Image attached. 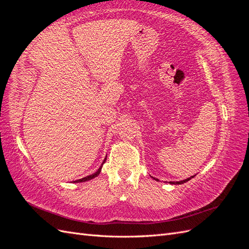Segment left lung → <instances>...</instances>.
Masks as SVG:
<instances>
[{"mask_svg": "<svg viewBox=\"0 0 249 249\" xmlns=\"http://www.w3.org/2000/svg\"><path fill=\"white\" fill-rule=\"evenodd\" d=\"M192 178H194V176H192V177H190V178H186V179H183V180H179V182H169V184H171V185H180V184H184V183H186V182H188V180H190ZM155 179H157V180H159L158 178H155Z\"/></svg>", "mask_w": 249, "mask_h": 249, "instance_id": "8db88e82", "label": "left lung"}]
</instances>
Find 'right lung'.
<instances>
[{
    "label": "right lung",
    "mask_w": 249,
    "mask_h": 249,
    "mask_svg": "<svg viewBox=\"0 0 249 249\" xmlns=\"http://www.w3.org/2000/svg\"><path fill=\"white\" fill-rule=\"evenodd\" d=\"M106 160H107V156H106V158H105V159H104V161H103L102 165H101V166H100V168L97 169V170H96L94 173H92V175H90V176H87V177H85V178H80V179H77V180H73V183H82V182H87V180H90V179H92V178H96L97 176L100 175V172H101V170H102L103 165L105 164V162H106Z\"/></svg>",
    "instance_id": "obj_1"
}]
</instances>
